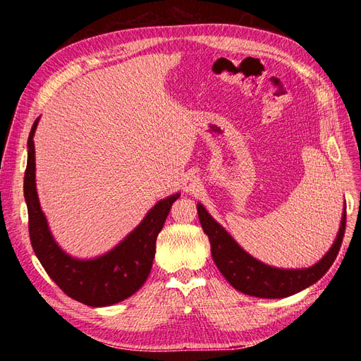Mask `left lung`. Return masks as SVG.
Listing matches in <instances>:
<instances>
[{"instance_id": "1", "label": "left lung", "mask_w": 361, "mask_h": 361, "mask_svg": "<svg viewBox=\"0 0 361 361\" xmlns=\"http://www.w3.org/2000/svg\"><path fill=\"white\" fill-rule=\"evenodd\" d=\"M197 212L202 228L209 238L216 268L236 290L257 298H286L318 281L330 269L341 250L346 224V211L343 209L334 243L318 264L309 268L285 269L267 265L248 255L202 203H197Z\"/></svg>"}]
</instances>
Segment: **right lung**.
<instances>
[{
    "label": "right lung",
    "instance_id": "obj_1",
    "mask_svg": "<svg viewBox=\"0 0 361 361\" xmlns=\"http://www.w3.org/2000/svg\"><path fill=\"white\" fill-rule=\"evenodd\" d=\"M37 125L39 117L30 130L24 178V197L32 250L48 276L68 297L90 307H106L129 298L145 285L150 274L158 233L180 192L159 200L134 231L110 251L93 259L73 257L54 239L40 207L36 188V150L32 141Z\"/></svg>",
    "mask_w": 361,
    "mask_h": 361
}]
</instances>
